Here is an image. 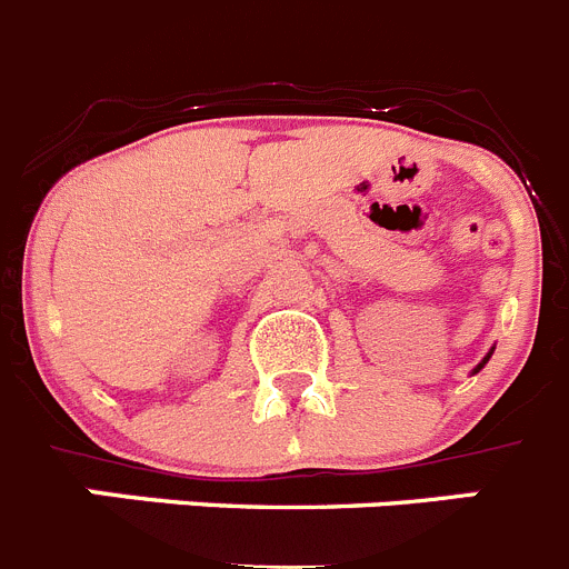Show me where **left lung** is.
<instances>
[{"label": "left lung", "instance_id": "obj_1", "mask_svg": "<svg viewBox=\"0 0 569 569\" xmlns=\"http://www.w3.org/2000/svg\"><path fill=\"white\" fill-rule=\"evenodd\" d=\"M493 349H497V347H491V349H488V356H486V358H482V361H479V363H477V367H473V372H471V375H477V372H479V369H482V367H486V363H488V361H491V356H493Z\"/></svg>", "mask_w": 569, "mask_h": 569}]
</instances>
